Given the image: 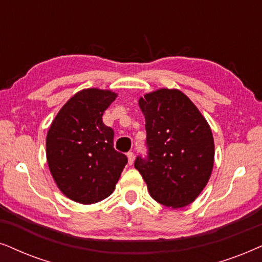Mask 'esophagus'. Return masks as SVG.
<instances>
[{"instance_id":"34e87169","label":"esophagus","mask_w":262,"mask_h":262,"mask_svg":"<svg viewBox=\"0 0 262 262\" xmlns=\"http://www.w3.org/2000/svg\"><path fill=\"white\" fill-rule=\"evenodd\" d=\"M127 157H128V163L132 165V164L134 163V158H135L134 153H133V152H128V153H127Z\"/></svg>"}]
</instances>
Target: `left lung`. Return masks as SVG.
<instances>
[{
  "label": "left lung",
  "instance_id": "1",
  "mask_svg": "<svg viewBox=\"0 0 262 262\" xmlns=\"http://www.w3.org/2000/svg\"><path fill=\"white\" fill-rule=\"evenodd\" d=\"M146 121L147 157L134 166L149 195L164 206L193 202L210 180L214 141L207 121L179 90L160 89L139 99Z\"/></svg>",
  "mask_w": 262,
  "mask_h": 262
}]
</instances>
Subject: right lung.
<instances>
[{
  "instance_id": "1",
  "label": "right lung",
  "mask_w": 262,
  "mask_h": 262,
  "mask_svg": "<svg viewBox=\"0 0 262 262\" xmlns=\"http://www.w3.org/2000/svg\"><path fill=\"white\" fill-rule=\"evenodd\" d=\"M117 95L109 90L80 91L62 106L47 135V160L58 189L90 205L113 194L128 159L114 148V130L103 114Z\"/></svg>"
}]
</instances>
